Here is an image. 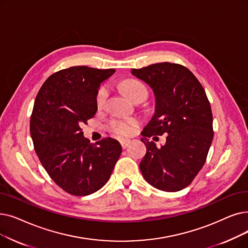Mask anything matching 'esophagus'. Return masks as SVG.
Returning <instances> with one entry per match:
<instances>
[{
	"mask_svg": "<svg viewBox=\"0 0 248 248\" xmlns=\"http://www.w3.org/2000/svg\"><path fill=\"white\" fill-rule=\"evenodd\" d=\"M121 144H122V147L123 149H125L128 145L131 144V140H127V139H124V140H122L121 141Z\"/></svg>",
	"mask_w": 248,
	"mask_h": 248,
	"instance_id": "obj_1",
	"label": "esophagus"
}]
</instances>
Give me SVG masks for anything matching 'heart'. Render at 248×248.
<instances>
[{
    "mask_svg": "<svg viewBox=\"0 0 248 248\" xmlns=\"http://www.w3.org/2000/svg\"><path fill=\"white\" fill-rule=\"evenodd\" d=\"M121 87L124 93L130 99H133L138 93H140L143 90H146L145 86L142 83H140L139 81H136V80H131V79L124 81L121 84ZM107 94H108V90H107L105 86L101 87L97 92V95H96V106H97L98 108H101V107L104 105ZM138 124H139V122L138 120H136V118H113V120L109 122L108 127L113 134L124 137V136L132 135L136 131Z\"/></svg>",
    "mask_w": 248,
    "mask_h": 248,
    "instance_id": "b5f03b06",
    "label": "heart"
}]
</instances>
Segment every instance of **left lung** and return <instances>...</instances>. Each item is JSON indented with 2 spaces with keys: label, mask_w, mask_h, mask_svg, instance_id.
<instances>
[{
  "label": "left lung",
  "mask_w": 248,
  "mask_h": 248,
  "mask_svg": "<svg viewBox=\"0 0 248 248\" xmlns=\"http://www.w3.org/2000/svg\"><path fill=\"white\" fill-rule=\"evenodd\" d=\"M132 75L153 90L155 110L142 132L147 152L140 163L143 177L164 191L186 187L206 162L213 141V114L202 86L187 68L158 62ZM168 133L158 148L148 137Z\"/></svg>",
  "instance_id": "left-lung-1"
}]
</instances>
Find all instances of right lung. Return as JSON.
<instances>
[{
	"mask_svg": "<svg viewBox=\"0 0 248 248\" xmlns=\"http://www.w3.org/2000/svg\"><path fill=\"white\" fill-rule=\"evenodd\" d=\"M114 69L71 67L55 73L36 96L30 118L35 152L48 175L73 196H89L108 181L122 146L111 138L95 144L81 125L97 111L96 95Z\"/></svg>",
	"mask_w": 248,
	"mask_h": 248,
	"instance_id": "add662e5",
	"label": "right lung"
}]
</instances>
